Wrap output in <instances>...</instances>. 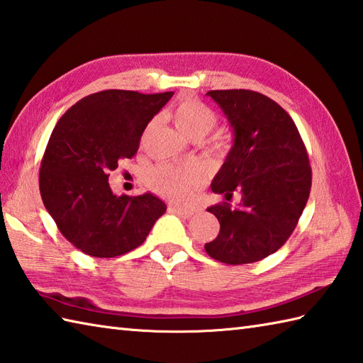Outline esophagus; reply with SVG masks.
<instances>
[{
	"mask_svg": "<svg viewBox=\"0 0 363 363\" xmlns=\"http://www.w3.org/2000/svg\"><path fill=\"white\" fill-rule=\"evenodd\" d=\"M172 211L175 214H179V216L183 219H189L197 213V210H194V208H182V206H172Z\"/></svg>",
	"mask_w": 363,
	"mask_h": 363,
	"instance_id": "obj_1",
	"label": "esophagus"
}]
</instances>
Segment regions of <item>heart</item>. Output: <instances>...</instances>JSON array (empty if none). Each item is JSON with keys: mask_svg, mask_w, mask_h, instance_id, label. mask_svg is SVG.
Instances as JSON below:
<instances>
[{"mask_svg": "<svg viewBox=\"0 0 363 363\" xmlns=\"http://www.w3.org/2000/svg\"><path fill=\"white\" fill-rule=\"evenodd\" d=\"M171 117L177 128L191 139L203 138L218 121L216 113L194 97H184L177 101L171 111ZM214 144L220 147L219 140ZM149 184L158 194L175 202H183L188 201L202 184V171L196 164H160L150 171Z\"/></svg>", "mask_w": 363, "mask_h": 363, "instance_id": "heart-1", "label": "heart"}]
</instances>
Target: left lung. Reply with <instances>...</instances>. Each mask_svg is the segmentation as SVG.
I'll list each match as a JSON object with an SVG mask.
<instances>
[{
    "mask_svg": "<svg viewBox=\"0 0 363 363\" xmlns=\"http://www.w3.org/2000/svg\"><path fill=\"white\" fill-rule=\"evenodd\" d=\"M206 95L224 111L235 133L211 191L227 201L240 192L241 203L206 208L220 230L205 250L227 264L263 260L290 238L308 201L312 167L304 140L290 114L260 92L227 89Z\"/></svg>",
    "mask_w": 363,
    "mask_h": 363,
    "instance_id": "left-lung-1",
    "label": "left lung"
}]
</instances>
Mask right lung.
I'll use <instances>...</instances> for the list:
<instances>
[{
  "mask_svg": "<svg viewBox=\"0 0 363 363\" xmlns=\"http://www.w3.org/2000/svg\"><path fill=\"white\" fill-rule=\"evenodd\" d=\"M174 92L109 89L87 95L57 121L40 162L43 205L81 252L113 258L139 247L166 203L150 192L116 196L109 172L138 153L140 136Z\"/></svg>",
  "mask_w": 363,
  "mask_h": 363,
  "instance_id": "obj_1",
  "label": "right lung"
}]
</instances>
